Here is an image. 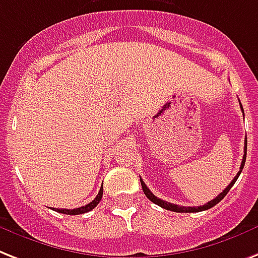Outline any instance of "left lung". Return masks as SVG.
<instances>
[{
  "instance_id": "obj_1",
  "label": "left lung",
  "mask_w": 258,
  "mask_h": 258,
  "mask_svg": "<svg viewBox=\"0 0 258 258\" xmlns=\"http://www.w3.org/2000/svg\"><path fill=\"white\" fill-rule=\"evenodd\" d=\"M241 105V104H240ZM241 109H242V106H241ZM242 113H244V109H242ZM245 160H246V139H245V146H244V157H242V162H241V166H240V172L237 173L236 177H234L233 180H232V182H230L228 186L224 189V190L220 193V195L216 197V199H213L212 201H209V203H207L205 205H203V207H180V205H176V204H170V203H166V201H164V200L158 199V197H156V196L152 193V191L149 190V187L146 186L145 182L140 178V181H141V186H142V190H144V193H145V196L148 197V199L152 201L153 204H156V205H158V207L164 208V209H166V211H172V212H176V213H196V212H203V211H207V209H211V208H213L216 204H218L220 201H221L224 197H225L226 195H228V191L230 190V187L233 186L234 182L237 181V178H238V176L241 174V170H242V168H244L245 165Z\"/></svg>"
}]
</instances>
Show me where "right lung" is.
Here are the masks:
<instances>
[{"mask_svg": "<svg viewBox=\"0 0 258 258\" xmlns=\"http://www.w3.org/2000/svg\"><path fill=\"white\" fill-rule=\"evenodd\" d=\"M102 193H104V189H102V186H101L100 191H98V195L96 196V199H94L92 203L88 204V205H85V207L76 208V209H55V208H53V211L58 212V213H62V214H82V213H86V212H90L92 209H94V208L98 205V203H100L101 199H102Z\"/></svg>", "mask_w": 258, "mask_h": 258, "instance_id": "add662e5", "label": "right lung"}]
</instances>
